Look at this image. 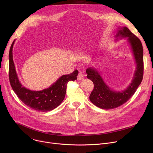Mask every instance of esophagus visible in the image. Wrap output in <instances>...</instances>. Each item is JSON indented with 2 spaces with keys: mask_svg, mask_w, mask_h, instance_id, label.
Masks as SVG:
<instances>
[{
  "mask_svg": "<svg viewBox=\"0 0 153 153\" xmlns=\"http://www.w3.org/2000/svg\"><path fill=\"white\" fill-rule=\"evenodd\" d=\"M84 76L83 75V74L81 73V72H79V73L78 74V76H77V79L79 80H82L84 79Z\"/></svg>",
  "mask_w": 153,
  "mask_h": 153,
  "instance_id": "34e87169",
  "label": "esophagus"
}]
</instances>
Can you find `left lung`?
Masks as SVG:
<instances>
[{
  "mask_svg": "<svg viewBox=\"0 0 153 153\" xmlns=\"http://www.w3.org/2000/svg\"><path fill=\"white\" fill-rule=\"evenodd\" d=\"M115 37L117 40L127 38L135 59L136 68L131 83L122 92L111 90L104 82L99 72L94 68L86 69L87 77L91 80L94 85L89 99L95 106L105 110L117 108L126 102L135 93L143 77V49L140 39L126 27L119 28Z\"/></svg>",
  "mask_w": 153,
  "mask_h": 153,
  "instance_id": "8db88e82",
  "label": "left lung"
}]
</instances>
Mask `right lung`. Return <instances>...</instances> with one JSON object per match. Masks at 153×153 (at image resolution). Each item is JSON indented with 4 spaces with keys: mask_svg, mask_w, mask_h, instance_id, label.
Wrapping results in <instances>:
<instances>
[{
    "mask_svg": "<svg viewBox=\"0 0 153 153\" xmlns=\"http://www.w3.org/2000/svg\"><path fill=\"white\" fill-rule=\"evenodd\" d=\"M15 40L9 51V80L13 91L25 105L32 109L40 111H48L60 105L65 97L67 84L77 79L78 71L63 75L49 88L40 91L29 90L23 87L19 81L13 60L12 50Z\"/></svg>",
    "mask_w": 153,
    "mask_h": 153,
    "instance_id": "add662e5",
    "label": "right lung"
}]
</instances>
